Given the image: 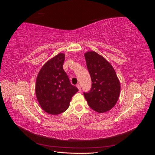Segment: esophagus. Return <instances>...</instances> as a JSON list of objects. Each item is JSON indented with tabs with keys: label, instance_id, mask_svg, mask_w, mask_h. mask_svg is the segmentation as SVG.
<instances>
[{
	"label": "esophagus",
	"instance_id": "34e87169",
	"mask_svg": "<svg viewBox=\"0 0 155 155\" xmlns=\"http://www.w3.org/2000/svg\"><path fill=\"white\" fill-rule=\"evenodd\" d=\"M76 87H78V88L79 89V91L80 92L81 91V86H80V85H79V84H77L76 85Z\"/></svg>",
	"mask_w": 155,
	"mask_h": 155
}]
</instances>
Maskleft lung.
Masks as SVG:
<instances>
[{
	"mask_svg": "<svg viewBox=\"0 0 155 155\" xmlns=\"http://www.w3.org/2000/svg\"><path fill=\"white\" fill-rule=\"evenodd\" d=\"M92 79V88L84 96L92 109L104 113L114 107L120 93V83L110 63L94 51L84 54Z\"/></svg>",
	"mask_w": 155,
	"mask_h": 155,
	"instance_id": "left-lung-1",
	"label": "left lung"
}]
</instances>
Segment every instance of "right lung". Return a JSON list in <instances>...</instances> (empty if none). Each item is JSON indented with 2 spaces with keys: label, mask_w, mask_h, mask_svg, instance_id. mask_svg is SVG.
<instances>
[{
  "label": "right lung",
  "mask_w": 155,
  "mask_h": 155,
  "mask_svg": "<svg viewBox=\"0 0 155 155\" xmlns=\"http://www.w3.org/2000/svg\"><path fill=\"white\" fill-rule=\"evenodd\" d=\"M65 55L59 53L46 62L37 76L35 94L46 113L58 115L66 110L78 89L70 82L63 64Z\"/></svg>",
  "instance_id": "obj_1"
}]
</instances>
